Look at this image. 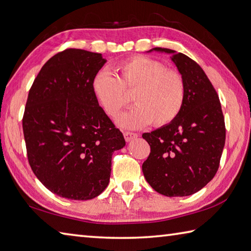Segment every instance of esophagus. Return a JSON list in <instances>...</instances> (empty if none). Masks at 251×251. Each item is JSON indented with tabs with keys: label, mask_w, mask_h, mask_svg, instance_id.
Segmentation results:
<instances>
[{
	"label": "esophagus",
	"mask_w": 251,
	"mask_h": 251,
	"mask_svg": "<svg viewBox=\"0 0 251 251\" xmlns=\"http://www.w3.org/2000/svg\"><path fill=\"white\" fill-rule=\"evenodd\" d=\"M124 136H125V139H126V142H130V141H132L133 139H135V138H138V134L136 133H133V132H124Z\"/></svg>",
	"instance_id": "obj_1"
}]
</instances>
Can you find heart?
Instances as JSON below:
<instances>
[{"label":"heart","mask_w":251,"mask_h":251,"mask_svg":"<svg viewBox=\"0 0 251 251\" xmlns=\"http://www.w3.org/2000/svg\"><path fill=\"white\" fill-rule=\"evenodd\" d=\"M116 76L99 71L93 77L92 89L99 105L110 118H117L130 103L127 93H134L135 107L124 113L118 125L140 129L150 122L155 126L168 125L180 113L186 84L176 70L167 69L158 60L132 56L115 67Z\"/></svg>","instance_id":"b5f03b06"}]
</instances>
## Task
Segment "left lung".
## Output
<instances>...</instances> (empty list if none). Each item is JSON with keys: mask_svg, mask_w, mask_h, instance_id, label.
<instances>
[{"mask_svg": "<svg viewBox=\"0 0 251 251\" xmlns=\"http://www.w3.org/2000/svg\"><path fill=\"white\" fill-rule=\"evenodd\" d=\"M151 51L173 54L172 61L186 84V97L176 119L142 135L151 146L142 170L160 195L191 196L213 179L220 166L226 135L221 102L196 61L172 49Z\"/></svg>", "mask_w": 251, "mask_h": 251, "instance_id": "obj_1", "label": "left lung"}]
</instances>
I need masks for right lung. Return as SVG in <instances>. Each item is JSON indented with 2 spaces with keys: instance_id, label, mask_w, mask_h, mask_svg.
<instances>
[{
  "instance_id": "obj_1",
  "label": "right lung",
  "mask_w": 251,
  "mask_h": 251,
  "mask_svg": "<svg viewBox=\"0 0 251 251\" xmlns=\"http://www.w3.org/2000/svg\"><path fill=\"white\" fill-rule=\"evenodd\" d=\"M101 53L67 49L41 68L28 94L23 131L28 162L44 186L70 200H91L109 183L111 158L126 141L92 89Z\"/></svg>"
}]
</instances>
